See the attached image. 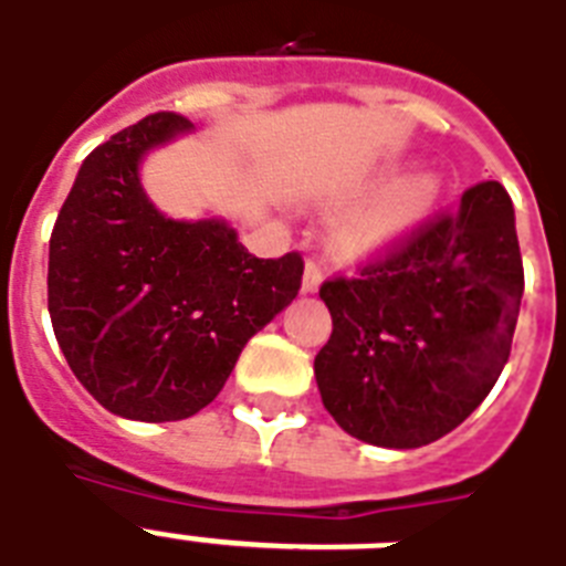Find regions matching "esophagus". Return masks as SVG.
<instances>
[{"instance_id":"esophagus-1","label":"esophagus","mask_w":566,"mask_h":566,"mask_svg":"<svg viewBox=\"0 0 566 566\" xmlns=\"http://www.w3.org/2000/svg\"><path fill=\"white\" fill-rule=\"evenodd\" d=\"M319 282H323V266H319L317 258H308L305 261V275H302V291L317 293Z\"/></svg>"}]
</instances>
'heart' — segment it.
<instances>
[{"instance_id": "obj_1", "label": "heart", "mask_w": 566, "mask_h": 566, "mask_svg": "<svg viewBox=\"0 0 566 566\" xmlns=\"http://www.w3.org/2000/svg\"><path fill=\"white\" fill-rule=\"evenodd\" d=\"M438 202V179L429 172H408L390 181L361 211L337 226L335 243L346 255H370L394 247L413 226H420Z\"/></svg>"}]
</instances>
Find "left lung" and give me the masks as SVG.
Here are the masks:
<instances>
[{"label":"left lung","instance_id":"1","mask_svg":"<svg viewBox=\"0 0 566 566\" xmlns=\"http://www.w3.org/2000/svg\"><path fill=\"white\" fill-rule=\"evenodd\" d=\"M523 296L514 205L500 181L467 188L319 300L332 337L314 358L326 411L353 438L417 449L470 417L511 355Z\"/></svg>","mask_w":566,"mask_h":566}]
</instances>
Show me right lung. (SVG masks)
<instances>
[{"instance_id": "obj_1", "label": "right lung", "mask_w": 566, "mask_h": 566, "mask_svg": "<svg viewBox=\"0 0 566 566\" xmlns=\"http://www.w3.org/2000/svg\"><path fill=\"white\" fill-rule=\"evenodd\" d=\"M188 128L158 111L96 146L49 240L57 346L93 399L128 420L202 411L302 287L300 252L255 258L226 222L167 220L146 199L137 164Z\"/></svg>"}]
</instances>
